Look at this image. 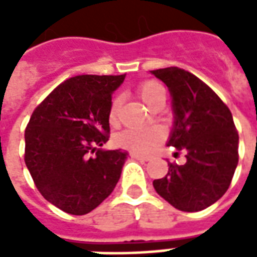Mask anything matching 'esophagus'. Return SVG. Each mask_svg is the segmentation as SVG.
<instances>
[{"label":"esophagus","instance_id":"34e87169","mask_svg":"<svg viewBox=\"0 0 257 257\" xmlns=\"http://www.w3.org/2000/svg\"><path fill=\"white\" fill-rule=\"evenodd\" d=\"M131 157H132V158H136V160H139V161H149V157L140 156V154H136V153H132Z\"/></svg>","mask_w":257,"mask_h":257}]
</instances>
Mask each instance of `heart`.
<instances>
[{"instance_id": "heart-1", "label": "heart", "mask_w": 257, "mask_h": 257, "mask_svg": "<svg viewBox=\"0 0 257 257\" xmlns=\"http://www.w3.org/2000/svg\"><path fill=\"white\" fill-rule=\"evenodd\" d=\"M138 93L146 106L153 108L157 100L162 96H165V89L157 81H145L143 84H140ZM119 106H121L119 97H114L108 108V122L111 123L112 126H115L119 122ZM164 139H165V129L160 125H153V126H146V128L123 131L117 136V143L118 146L134 153L149 154Z\"/></svg>"}]
</instances>
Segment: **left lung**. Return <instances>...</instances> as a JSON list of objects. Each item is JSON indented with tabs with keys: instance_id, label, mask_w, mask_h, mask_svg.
Returning a JSON list of instances; mask_svg holds the SVG:
<instances>
[{
	"instance_id": "8db88e82",
	"label": "left lung",
	"mask_w": 257,
	"mask_h": 257,
	"mask_svg": "<svg viewBox=\"0 0 257 257\" xmlns=\"http://www.w3.org/2000/svg\"><path fill=\"white\" fill-rule=\"evenodd\" d=\"M172 96L175 125L168 142L186 164L169 162L153 182L162 198L183 212H198L223 197L238 164V132L230 108L204 81L179 67L153 70ZM176 153V154H178Z\"/></svg>"
}]
</instances>
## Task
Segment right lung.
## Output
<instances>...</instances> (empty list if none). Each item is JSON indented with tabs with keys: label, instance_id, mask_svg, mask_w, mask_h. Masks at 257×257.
<instances>
[{
	"label": "right lung",
	"instance_id": "right-lung-1",
	"mask_svg": "<svg viewBox=\"0 0 257 257\" xmlns=\"http://www.w3.org/2000/svg\"><path fill=\"white\" fill-rule=\"evenodd\" d=\"M121 75H77L36 107L25 131V162L44 198L86 215L115 189L128 153L97 147L110 138L111 95Z\"/></svg>",
	"mask_w": 257,
	"mask_h": 257
}]
</instances>
